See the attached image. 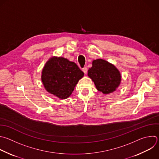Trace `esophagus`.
Segmentation results:
<instances>
[{
    "label": "esophagus",
    "instance_id": "esophagus-1",
    "mask_svg": "<svg viewBox=\"0 0 159 159\" xmlns=\"http://www.w3.org/2000/svg\"><path fill=\"white\" fill-rule=\"evenodd\" d=\"M87 70H88V69H87V67H85L82 69V71L84 72V73L85 74H86L87 73Z\"/></svg>",
    "mask_w": 159,
    "mask_h": 159
}]
</instances>
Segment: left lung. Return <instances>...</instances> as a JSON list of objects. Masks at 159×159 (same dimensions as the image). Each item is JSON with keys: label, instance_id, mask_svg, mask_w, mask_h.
<instances>
[{"label": "left lung", "instance_id": "1", "mask_svg": "<svg viewBox=\"0 0 159 159\" xmlns=\"http://www.w3.org/2000/svg\"><path fill=\"white\" fill-rule=\"evenodd\" d=\"M87 75L93 82L96 89L103 94L116 91L122 80L119 69L114 64L102 59L92 61V66L89 68Z\"/></svg>", "mask_w": 159, "mask_h": 159}]
</instances>
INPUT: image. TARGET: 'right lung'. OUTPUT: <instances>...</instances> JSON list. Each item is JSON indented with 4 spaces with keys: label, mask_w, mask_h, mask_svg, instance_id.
<instances>
[{
    "label": "right lung",
    "mask_w": 159,
    "mask_h": 159,
    "mask_svg": "<svg viewBox=\"0 0 159 159\" xmlns=\"http://www.w3.org/2000/svg\"><path fill=\"white\" fill-rule=\"evenodd\" d=\"M84 75L77 64L62 57L52 56L44 65L41 75L43 87L61 99L68 98Z\"/></svg>",
    "instance_id": "add662e5"
}]
</instances>
